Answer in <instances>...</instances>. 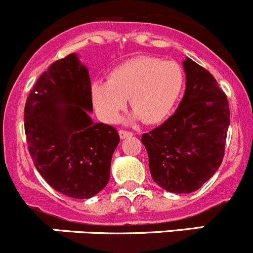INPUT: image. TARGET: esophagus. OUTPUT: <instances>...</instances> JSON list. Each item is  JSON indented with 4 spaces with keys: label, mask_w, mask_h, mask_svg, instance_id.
I'll use <instances>...</instances> for the list:
<instances>
[{
    "label": "esophagus",
    "mask_w": 253,
    "mask_h": 253,
    "mask_svg": "<svg viewBox=\"0 0 253 253\" xmlns=\"http://www.w3.org/2000/svg\"><path fill=\"white\" fill-rule=\"evenodd\" d=\"M119 134H120V138H121V140H125V138H127V137H131L133 133L129 131H125V129H120Z\"/></svg>",
    "instance_id": "34e87169"
}]
</instances>
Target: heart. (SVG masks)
<instances>
[{"label": "heart", "instance_id": "heart-1", "mask_svg": "<svg viewBox=\"0 0 253 253\" xmlns=\"http://www.w3.org/2000/svg\"><path fill=\"white\" fill-rule=\"evenodd\" d=\"M185 84V72L180 63L151 56H138L113 67L107 81L91 84V98L98 116L115 122L126 105L133 108L127 121L142 119L157 124L171 112Z\"/></svg>", "mask_w": 253, "mask_h": 253}]
</instances>
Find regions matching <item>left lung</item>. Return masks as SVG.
<instances>
[{
	"mask_svg": "<svg viewBox=\"0 0 253 253\" xmlns=\"http://www.w3.org/2000/svg\"><path fill=\"white\" fill-rule=\"evenodd\" d=\"M182 65L186 89L176 112L141 138L153 181L173 193L193 192L216 173L230 126L227 97L214 77L188 57Z\"/></svg>",
	"mask_w": 253,
	"mask_h": 253,
	"instance_id": "1",
	"label": "left lung"
}]
</instances>
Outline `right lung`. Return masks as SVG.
<instances>
[{"label":"right lung","instance_id":"obj_1","mask_svg":"<svg viewBox=\"0 0 253 253\" xmlns=\"http://www.w3.org/2000/svg\"><path fill=\"white\" fill-rule=\"evenodd\" d=\"M88 68L77 53L52 63L27 97L25 131L35 167L53 190L84 200L110 181L120 143L112 126L94 124Z\"/></svg>","mask_w":253,"mask_h":253}]
</instances>
